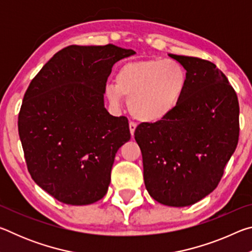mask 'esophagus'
<instances>
[{"label":"esophagus","mask_w":252,"mask_h":252,"mask_svg":"<svg viewBox=\"0 0 252 252\" xmlns=\"http://www.w3.org/2000/svg\"><path fill=\"white\" fill-rule=\"evenodd\" d=\"M129 127H130V133H131V136L132 138H133V135H134V131H135V129H136V125L134 122H130L129 123Z\"/></svg>","instance_id":"obj_1"}]
</instances>
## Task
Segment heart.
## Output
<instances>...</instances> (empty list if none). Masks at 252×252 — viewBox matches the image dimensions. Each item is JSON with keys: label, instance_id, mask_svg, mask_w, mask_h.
<instances>
[{"label": "heart", "instance_id": "heart-1", "mask_svg": "<svg viewBox=\"0 0 252 252\" xmlns=\"http://www.w3.org/2000/svg\"><path fill=\"white\" fill-rule=\"evenodd\" d=\"M187 72L174 60H143L129 62L119 70L117 83L105 87L113 105L129 99L130 113L136 120L156 123L167 118L185 92Z\"/></svg>", "mask_w": 252, "mask_h": 252}]
</instances>
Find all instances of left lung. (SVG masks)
I'll return each mask as SVG.
<instances>
[{"label": "left lung", "instance_id": "8db88e82", "mask_svg": "<svg viewBox=\"0 0 252 252\" xmlns=\"http://www.w3.org/2000/svg\"><path fill=\"white\" fill-rule=\"evenodd\" d=\"M187 71L185 92L163 120L141 123L149 194L169 207H187L216 189L239 139V102L222 72L206 60L168 54Z\"/></svg>", "mask_w": 252, "mask_h": 252}]
</instances>
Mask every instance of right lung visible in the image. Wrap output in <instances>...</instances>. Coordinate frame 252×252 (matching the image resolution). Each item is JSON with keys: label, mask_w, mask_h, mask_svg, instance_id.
I'll return each mask as SVG.
<instances>
[{"label": "right lung", "mask_w": 252, "mask_h": 252, "mask_svg": "<svg viewBox=\"0 0 252 252\" xmlns=\"http://www.w3.org/2000/svg\"><path fill=\"white\" fill-rule=\"evenodd\" d=\"M133 54L113 44L70 45L25 92L18 126L28 170L60 202L85 206L108 191L116 153L131 134L127 119L104 108L105 83L114 63Z\"/></svg>", "instance_id": "add662e5"}]
</instances>
